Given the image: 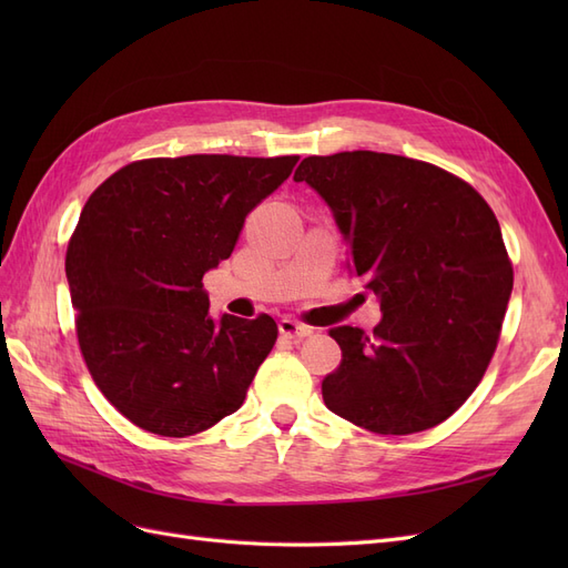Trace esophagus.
Here are the masks:
<instances>
[{
  "instance_id": "esophagus-1",
  "label": "esophagus",
  "mask_w": 568,
  "mask_h": 568,
  "mask_svg": "<svg viewBox=\"0 0 568 568\" xmlns=\"http://www.w3.org/2000/svg\"><path fill=\"white\" fill-rule=\"evenodd\" d=\"M280 334H282L284 338L301 341V338L313 334V326H307V324L296 322V320H291V317H284V320H280Z\"/></svg>"
}]
</instances>
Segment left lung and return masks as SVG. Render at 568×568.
<instances>
[{"instance_id": "1", "label": "left lung", "mask_w": 568, "mask_h": 568, "mask_svg": "<svg viewBox=\"0 0 568 568\" xmlns=\"http://www.w3.org/2000/svg\"><path fill=\"white\" fill-rule=\"evenodd\" d=\"M294 180L329 203L351 274L384 313L372 334L329 329L341 365L324 376V405L384 436L445 422L484 379L511 294L490 205L448 170L376 151L307 156Z\"/></svg>"}]
</instances>
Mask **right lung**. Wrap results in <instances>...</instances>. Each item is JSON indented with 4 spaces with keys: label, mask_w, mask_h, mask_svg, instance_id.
<instances>
[{
    "label": "right lung",
    "mask_w": 568,
    "mask_h": 568,
    "mask_svg": "<svg viewBox=\"0 0 568 568\" xmlns=\"http://www.w3.org/2000/svg\"><path fill=\"white\" fill-rule=\"evenodd\" d=\"M298 156L194 153L128 163L84 203L65 251L75 332L94 384L144 432L184 438L242 407L277 341L270 315H209L203 274Z\"/></svg>",
    "instance_id": "right-lung-1"
}]
</instances>
